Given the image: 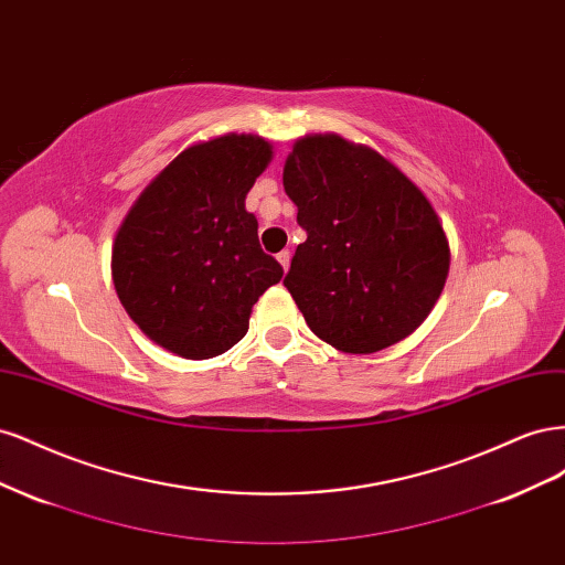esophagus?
Instances as JSON below:
<instances>
[{
  "instance_id": "34e87169",
  "label": "esophagus",
  "mask_w": 565,
  "mask_h": 565,
  "mask_svg": "<svg viewBox=\"0 0 565 565\" xmlns=\"http://www.w3.org/2000/svg\"><path fill=\"white\" fill-rule=\"evenodd\" d=\"M278 262H280L282 270H287V268H289V262H292V254H289L287 249H282V252L278 254Z\"/></svg>"
}]
</instances>
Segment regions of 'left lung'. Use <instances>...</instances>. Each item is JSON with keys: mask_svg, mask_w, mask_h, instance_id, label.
<instances>
[{"mask_svg": "<svg viewBox=\"0 0 565 565\" xmlns=\"http://www.w3.org/2000/svg\"><path fill=\"white\" fill-rule=\"evenodd\" d=\"M282 185L306 231L282 282L313 334L344 353L413 334L450 270L446 231L419 188L337 134L299 139Z\"/></svg>", "mask_w": 565, "mask_h": 565, "instance_id": "8db88e82", "label": "left lung"}]
</instances>
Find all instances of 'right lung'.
Segmentation results:
<instances>
[{"label": "right lung", "instance_id": "obj_1", "mask_svg": "<svg viewBox=\"0 0 565 565\" xmlns=\"http://www.w3.org/2000/svg\"><path fill=\"white\" fill-rule=\"evenodd\" d=\"M273 146L226 134L185 148L131 204L113 243V282L129 318L188 361L226 353L282 266L259 245L245 198Z\"/></svg>", "mask_w": 565, "mask_h": 565}]
</instances>
